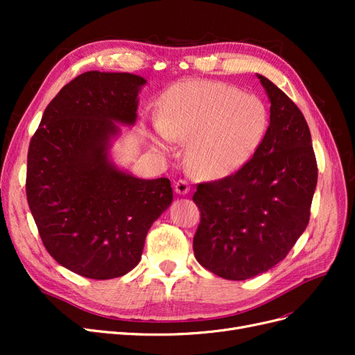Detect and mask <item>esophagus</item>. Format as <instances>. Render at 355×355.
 <instances>
[{"label":"esophagus","mask_w":355,"mask_h":355,"mask_svg":"<svg viewBox=\"0 0 355 355\" xmlns=\"http://www.w3.org/2000/svg\"><path fill=\"white\" fill-rule=\"evenodd\" d=\"M175 191H176V194H180V196L188 194V192H189V184H188V180H185V179L176 180V182H175Z\"/></svg>","instance_id":"esophagus-1"}]
</instances>
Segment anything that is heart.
Returning <instances> with one entry per match:
<instances>
[{"mask_svg": "<svg viewBox=\"0 0 355 355\" xmlns=\"http://www.w3.org/2000/svg\"><path fill=\"white\" fill-rule=\"evenodd\" d=\"M270 124L266 106L253 94L219 81L175 85L161 102L154 144L167 149L188 141L187 163L209 179L230 176L249 163Z\"/></svg>", "mask_w": 355, "mask_h": 355, "instance_id": "1", "label": "heart"}]
</instances>
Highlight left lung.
Instances as JSON below:
<instances>
[{
	"label": "left lung",
	"mask_w": 355,
	"mask_h": 355,
	"mask_svg": "<svg viewBox=\"0 0 355 355\" xmlns=\"http://www.w3.org/2000/svg\"><path fill=\"white\" fill-rule=\"evenodd\" d=\"M270 125L237 173L198 184L194 235L200 265L225 280H247L283 261L305 231L317 187V161L304 114L263 75Z\"/></svg>",
	"instance_id": "1"
}]
</instances>
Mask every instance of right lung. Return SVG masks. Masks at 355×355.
Returning a JSON list of instances; mask_svg holds the SVG:
<instances>
[{
  "instance_id": "right-lung-1",
  "label": "right lung",
  "mask_w": 355,
  "mask_h": 355,
  "mask_svg": "<svg viewBox=\"0 0 355 355\" xmlns=\"http://www.w3.org/2000/svg\"><path fill=\"white\" fill-rule=\"evenodd\" d=\"M144 84L127 72L78 75L47 105L29 144L26 198L42 244L58 263L94 280L132 271L173 201L167 178L139 179L110 159L115 123L135 124Z\"/></svg>"
}]
</instances>
